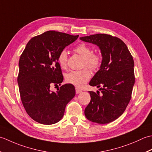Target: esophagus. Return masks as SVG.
<instances>
[{"label": "esophagus", "mask_w": 152, "mask_h": 152, "mask_svg": "<svg viewBox=\"0 0 152 152\" xmlns=\"http://www.w3.org/2000/svg\"><path fill=\"white\" fill-rule=\"evenodd\" d=\"M83 91L82 90H80V89H79V88H76V93L77 94H79V93H80V92H81Z\"/></svg>", "instance_id": "obj_1"}]
</instances>
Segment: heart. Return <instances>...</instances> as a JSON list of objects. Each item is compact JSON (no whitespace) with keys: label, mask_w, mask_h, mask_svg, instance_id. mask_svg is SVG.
Masks as SVG:
<instances>
[{"label":"heart","mask_w":152,"mask_h":152,"mask_svg":"<svg viewBox=\"0 0 152 152\" xmlns=\"http://www.w3.org/2000/svg\"><path fill=\"white\" fill-rule=\"evenodd\" d=\"M73 50L84 58L83 65L88 67L89 69L95 70L99 67L101 62V56L97 53H92V49L85 43L76 46ZM58 62L60 66L64 69L67 66V53L66 50H62L59 53ZM91 72L85 68L80 71H72L66 75V80L68 83H70L78 88L84 86L86 82L91 78Z\"/></svg>","instance_id":"b5f03b06"}]
</instances>
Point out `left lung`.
Masks as SVG:
<instances>
[{"instance_id":"8db88e82","label":"left lung","mask_w":152,"mask_h":152,"mask_svg":"<svg viewBox=\"0 0 152 152\" xmlns=\"http://www.w3.org/2000/svg\"><path fill=\"white\" fill-rule=\"evenodd\" d=\"M80 39L97 45L102 57L100 69L89 83L98 88L102 86V94L88 92L91 99L85 115L94 123L112 122L122 115L131 100L135 81L133 58L125 42L117 37L96 34Z\"/></svg>"}]
</instances>
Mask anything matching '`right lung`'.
<instances>
[{
    "label": "right lung",
    "instance_id": "1",
    "mask_svg": "<svg viewBox=\"0 0 152 152\" xmlns=\"http://www.w3.org/2000/svg\"><path fill=\"white\" fill-rule=\"evenodd\" d=\"M79 35L48 31L27 42L19 61L18 83L23 106L34 121L52 125L62 118L66 106L75 95L71 84L52 92V85H60L64 77L58 56Z\"/></svg>",
    "mask_w": 152,
    "mask_h": 152
}]
</instances>
